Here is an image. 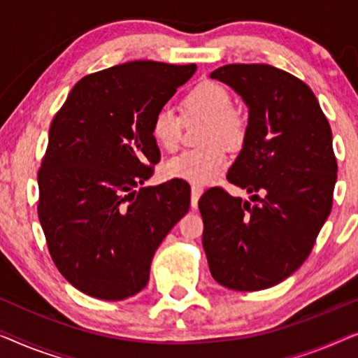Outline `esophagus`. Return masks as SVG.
Masks as SVG:
<instances>
[{
    "label": "esophagus",
    "mask_w": 358,
    "mask_h": 358,
    "mask_svg": "<svg viewBox=\"0 0 358 358\" xmlns=\"http://www.w3.org/2000/svg\"><path fill=\"white\" fill-rule=\"evenodd\" d=\"M201 194H203V188H201V186H191V208L193 209L198 208V201L201 198Z\"/></svg>",
    "instance_id": "esophagus-1"
}]
</instances>
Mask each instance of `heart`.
Masks as SVG:
<instances>
[{
    "mask_svg": "<svg viewBox=\"0 0 358 358\" xmlns=\"http://www.w3.org/2000/svg\"><path fill=\"white\" fill-rule=\"evenodd\" d=\"M186 120L206 118L204 149L186 150L165 164V175L170 178L188 181L196 186H204L224 172L227 167V148H238L246 136V120L238 108L234 107V99L222 84L206 80L191 89L183 99ZM183 120L169 105L160 107L150 122V134L155 144L167 152H175L181 141Z\"/></svg>",
    "mask_w": 358,
    "mask_h": 358,
    "instance_id": "b5f03b06",
    "label": "heart"
}]
</instances>
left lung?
I'll list each match as a JSON object with an SVG mask.
<instances>
[{"mask_svg": "<svg viewBox=\"0 0 358 358\" xmlns=\"http://www.w3.org/2000/svg\"><path fill=\"white\" fill-rule=\"evenodd\" d=\"M210 78L248 107V127L227 180L251 201L210 188L201 196L203 248L213 278L231 290L269 289L294 274L332 208L337 162L313 90L269 64H225Z\"/></svg>", "mask_w": 358, "mask_h": 358, "instance_id": "1", "label": "left lung"}]
</instances>
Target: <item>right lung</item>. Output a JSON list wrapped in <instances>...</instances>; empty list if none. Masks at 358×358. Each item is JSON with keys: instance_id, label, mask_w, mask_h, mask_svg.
<instances>
[{"instance_id": "obj_1", "label": "right lung", "mask_w": 358, "mask_h": 358, "mask_svg": "<svg viewBox=\"0 0 358 358\" xmlns=\"http://www.w3.org/2000/svg\"><path fill=\"white\" fill-rule=\"evenodd\" d=\"M196 64L129 62L84 76L55 115L38 170V219L63 278L100 300L149 282L155 250L189 209V185L152 177L154 113Z\"/></svg>"}]
</instances>
